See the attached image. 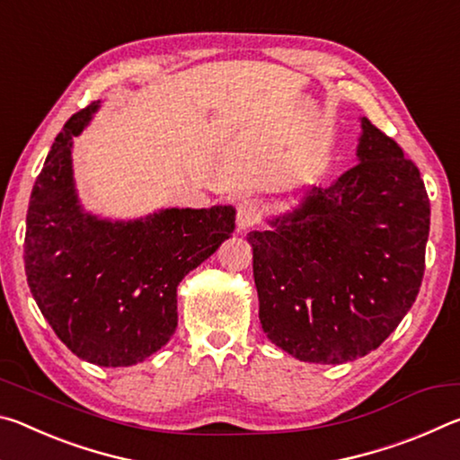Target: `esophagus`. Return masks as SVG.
<instances>
[{
    "instance_id": "esophagus-1",
    "label": "esophagus",
    "mask_w": 460,
    "mask_h": 460,
    "mask_svg": "<svg viewBox=\"0 0 460 460\" xmlns=\"http://www.w3.org/2000/svg\"><path fill=\"white\" fill-rule=\"evenodd\" d=\"M261 202L255 199H245L237 205V227L239 231H245L253 225H258L261 219Z\"/></svg>"
}]
</instances>
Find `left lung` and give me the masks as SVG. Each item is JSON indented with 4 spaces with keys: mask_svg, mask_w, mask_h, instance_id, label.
I'll return each mask as SVG.
<instances>
[{
    "mask_svg": "<svg viewBox=\"0 0 460 460\" xmlns=\"http://www.w3.org/2000/svg\"><path fill=\"white\" fill-rule=\"evenodd\" d=\"M359 162L296 211L252 231L260 323L308 363L377 349L414 305L424 276L430 200L400 144L361 119Z\"/></svg>",
    "mask_w": 460,
    "mask_h": 460,
    "instance_id": "1",
    "label": "left lung"
}]
</instances>
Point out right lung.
<instances>
[{
	"mask_svg": "<svg viewBox=\"0 0 460 460\" xmlns=\"http://www.w3.org/2000/svg\"><path fill=\"white\" fill-rule=\"evenodd\" d=\"M97 107L76 111L46 155L30 197L24 263L57 337L79 359L128 367L172 337L176 288L229 239L235 208H166L128 223L83 213L71 147Z\"/></svg>",
	"mask_w": 460,
	"mask_h": 460,
	"instance_id": "obj_1",
	"label": "right lung"
}]
</instances>
